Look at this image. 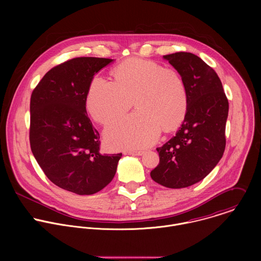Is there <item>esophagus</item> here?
I'll list each match as a JSON object with an SVG mask.
<instances>
[{"label": "esophagus", "mask_w": 261, "mask_h": 261, "mask_svg": "<svg viewBox=\"0 0 261 261\" xmlns=\"http://www.w3.org/2000/svg\"><path fill=\"white\" fill-rule=\"evenodd\" d=\"M126 154L128 155H135V156H141L144 154V151L141 150H135V151H127Z\"/></svg>", "instance_id": "34e87169"}]
</instances>
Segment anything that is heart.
Listing matches in <instances>:
<instances>
[{
	"instance_id": "b5f03b06",
	"label": "heart",
	"mask_w": 261,
	"mask_h": 261,
	"mask_svg": "<svg viewBox=\"0 0 261 261\" xmlns=\"http://www.w3.org/2000/svg\"><path fill=\"white\" fill-rule=\"evenodd\" d=\"M134 103L138 110L107 128L105 135L117 148L153 143L162 128L170 131L184 120L188 93L178 71L158 63L129 59L114 70V82L96 76L89 88L87 108L102 125L124 116Z\"/></svg>"
}]
</instances>
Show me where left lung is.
<instances>
[{"label": "left lung", "mask_w": 261, "mask_h": 261, "mask_svg": "<svg viewBox=\"0 0 261 261\" xmlns=\"http://www.w3.org/2000/svg\"><path fill=\"white\" fill-rule=\"evenodd\" d=\"M181 75L188 93L185 120L162 146L151 177L164 187L186 188L204 178L225 151L228 100L215 70L191 53L163 57Z\"/></svg>", "instance_id": "8db88e82"}]
</instances>
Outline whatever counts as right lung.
<instances>
[{"label": "right lung", "mask_w": 261, "mask_h": 261, "mask_svg": "<svg viewBox=\"0 0 261 261\" xmlns=\"http://www.w3.org/2000/svg\"><path fill=\"white\" fill-rule=\"evenodd\" d=\"M111 59L82 57L51 68L32 92L31 150L58 187L91 195L113 180L120 154L100 152L99 132L87 115V95L95 74Z\"/></svg>", "instance_id": "right-lung-1"}]
</instances>
